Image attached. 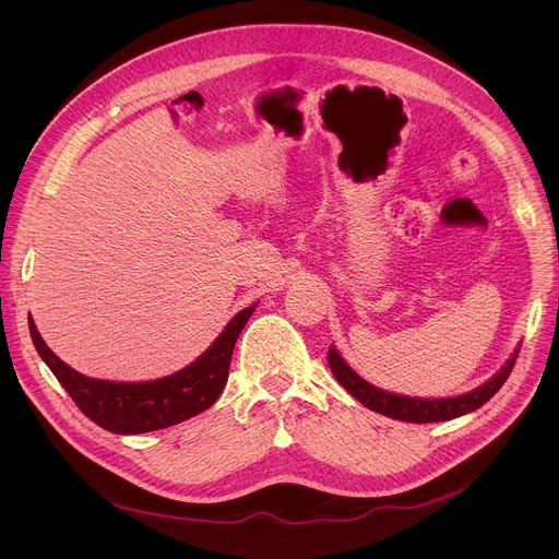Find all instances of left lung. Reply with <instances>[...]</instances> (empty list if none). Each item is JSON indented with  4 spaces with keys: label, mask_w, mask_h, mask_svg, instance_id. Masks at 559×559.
Listing matches in <instances>:
<instances>
[{
    "label": "left lung",
    "mask_w": 559,
    "mask_h": 559,
    "mask_svg": "<svg viewBox=\"0 0 559 559\" xmlns=\"http://www.w3.org/2000/svg\"><path fill=\"white\" fill-rule=\"evenodd\" d=\"M515 358H518V352L483 386H477V389L455 395V397H438V401L433 397V401H425V397L395 395V393H389V391H382V389L369 384L341 358V354L334 347H330V352H328V362H330L332 373L356 397L358 403H362L371 412H378V414L395 418V420H405V423H444V420L480 409L507 382V378L515 365Z\"/></svg>",
    "instance_id": "left-lung-1"
}]
</instances>
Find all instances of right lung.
<instances>
[{"mask_svg":"<svg viewBox=\"0 0 559 559\" xmlns=\"http://www.w3.org/2000/svg\"><path fill=\"white\" fill-rule=\"evenodd\" d=\"M257 305L238 311L212 347L186 369L150 382H110L76 373L59 360L41 341L33 318L28 321L33 343L74 405L106 431L134 436L179 425L205 409L221 395L238 334Z\"/></svg>","mask_w":559,"mask_h":559,"instance_id":"1","label":"right lung"}]
</instances>
